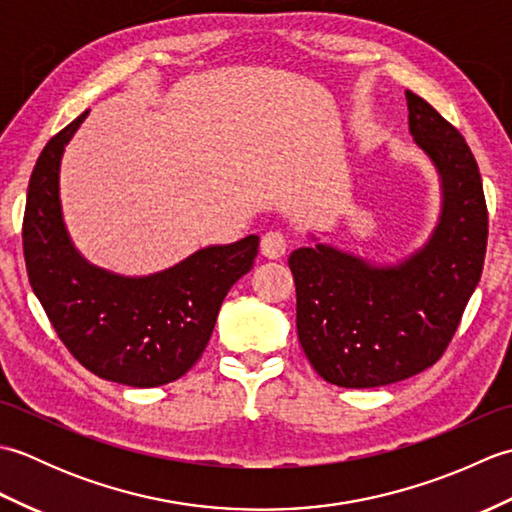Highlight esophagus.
Wrapping results in <instances>:
<instances>
[{
	"label": "esophagus",
	"instance_id": "34e87169",
	"mask_svg": "<svg viewBox=\"0 0 512 512\" xmlns=\"http://www.w3.org/2000/svg\"><path fill=\"white\" fill-rule=\"evenodd\" d=\"M286 248H288V242L284 233L279 231H268L264 237H262V255L268 257V259H279L286 255Z\"/></svg>",
	"mask_w": 512,
	"mask_h": 512
}]
</instances>
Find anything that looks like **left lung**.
I'll use <instances>...</instances> for the list:
<instances>
[{
    "instance_id": "left-lung-1",
    "label": "left lung",
    "mask_w": 512,
    "mask_h": 512,
    "mask_svg": "<svg viewBox=\"0 0 512 512\" xmlns=\"http://www.w3.org/2000/svg\"><path fill=\"white\" fill-rule=\"evenodd\" d=\"M409 134L438 173L440 215L420 248L394 264L323 244L292 250L297 334L321 378L383 387L431 367L447 350L480 284L488 213L482 176L458 129L405 92Z\"/></svg>"
}]
</instances>
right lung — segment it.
Wrapping results in <instances>:
<instances>
[{
	"label": "right lung",
	"instance_id": "obj_1",
	"mask_svg": "<svg viewBox=\"0 0 512 512\" xmlns=\"http://www.w3.org/2000/svg\"><path fill=\"white\" fill-rule=\"evenodd\" d=\"M88 114L61 129L32 169L21 233L28 281L63 345L92 374L129 387L167 385L202 356L228 290L255 264L259 237L204 246L143 277L90 264L68 233L59 193L63 151Z\"/></svg>",
	"mask_w": 512,
	"mask_h": 512
}]
</instances>
